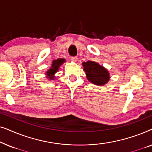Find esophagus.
I'll return each mask as SVG.
<instances>
[{
	"mask_svg": "<svg viewBox=\"0 0 152 152\" xmlns=\"http://www.w3.org/2000/svg\"><path fill=\"white\" fill-rule=\"evenodd\" d=\"M70 59H71L72 61L76 62L77 61L78 58H77V57H70Z\"/></svg>",
	"mask_w": 152,
	"mask_h": 152,
	"instance_id": "esophagus-1",
	"label": "esophagus"
}]
</instances>
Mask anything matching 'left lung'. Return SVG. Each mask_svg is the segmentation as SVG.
I'll use <instances>...</instances> for the list:
<instances>
[{"label": "left lung", "instance_id": "left-lung-1", "mask_svg": "<svg viewBox=\"0 0 152 152\" xmlns=\"http://www.w3.org/2000/svg\"><path fill=\"white\" fill-rule=\"evenodd\" d=\"M82 66L87 79L92 84L102 86L109 82V72L102 66L92 61L83 62Z\"/></svg>", "mask_w": 152, "mask_h": 152}]
</instances>
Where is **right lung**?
<instances>
[{
  "label": "right lung",
  "instance_id": "right-lung-1",
  "mask_svg": "<svg viewBox=\"0 0 152 152\" xmlns=\"http://www.w3.org/2000/svg\"><path fill=\"white\" fill-rule=\"evenodd\" d=\"M66 60L64 59H58L57 60H54L53 64H52L51 68L46 72L48 78L50 79V80H54V78H55L54 75L59 70L60 66Z\"/></svg>",
  "mask_w": 152,
  "mask_h": 152
}]
</instances>
